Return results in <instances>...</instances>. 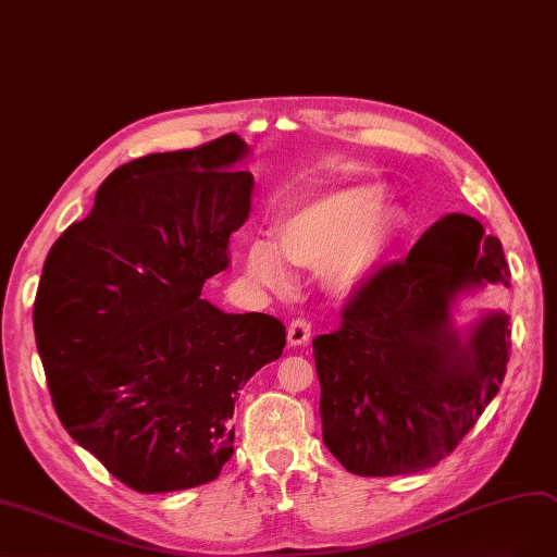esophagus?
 <instances>
[{
  "label": "esophagus",
  "mask_w": 557,
  "mask_h": 557,
  "mask_svg": "<svg viewBox=\"0 0 557 557\" xmlns=\"http://www.w3.org/2000/svg\"><path fill=\"white\" fill-rule=\"evenodd\" d=\"M312 337V321L307 317H296L292 323H289V344L292 346H302L310 342Z\"/></svg>",
  "instance_id": "1"
}]
</instances>
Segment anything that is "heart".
Instances as JSON below:
<instances>
[{
    "label": "heart",
    "instance_id": "heart-1",
    "mask_svg": "<svg viewBox=\"0 0 557 557\" xmlns=\"http://www.w3.org/2000/svg\"><path fill=\"white\" fill-rule=\"evenodd\" d=\"M399 230V213L385 209L376 188H346L323 195L286 218L273 240H255L245 268L257 284L275 294L294 286L292 268H323L339 292H351L374 273Z\"/></svg>",
    "mask_w": 557,
    "mask_h": 557
}]
</instances>
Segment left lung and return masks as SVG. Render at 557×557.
I'll use <instances>...</instances> for the list:
<instances>
[{
    "label": "left lung",
    "instance_id": "8db88e82",
    "mask_svg": "<svg viewBox=\"0 0 557 557\" xmlns=\"http://www.w3.org/2000/svg\"><path fill=\"white\" fill-rule=\"evenodd\" d=\"M509 277L500 240L475 218L451 213L406 259L356 286L337 331L312 339L323 443L348 472H420L478 424L507 372L509 319L491 312L463 342L449 307L463 292Z\"/></svg>",
    "mask_w": 557,
    "mask_h": 557
}]
</instances>
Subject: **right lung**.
<instances>
[{"instance_id": "obj_1", "label": "right lung", "mask_w": 557, "mask_h": 557, "mask_svg": "<svg viewBox=\"0 0 557 557\" xmlns=\"http://www.w3.org/2000/svg\"><path fill=\"white\" fill-rule=\"evenodd\" d=\"M245 153L230 133L123 164L40 275L34 333L57 416L139 493L220 475L238 389L286 344L280 319L201 300L250 215L252 174L232 172Z\"/></svg>"}]
</instances>
